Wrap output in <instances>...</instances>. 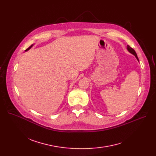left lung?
I'll use <instances>...</instances> for the list:
<instances>
[{
	"mask_svg": "<svg viewBox=\"0 0 156 156\" xmlns=\"http://www.w3.org/2000/svg\"><path fill=\"white\" fill-rule=\"evenodd\" d=\"M127 49H128V51L130 52V53H131L132 54H133L134 55L135 57H136V58H137V60L139 61V60H138V57H137V54H136V52H135V51L133 49V48H131L129 46H127Z\"/></svg>",
	"mask_w": 156,
	"mask_h": 156,
	"instance_id": "8db88e82",
	"label": "left lung"
}]
</instances>
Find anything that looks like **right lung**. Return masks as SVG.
<instances>
[{
	"mask_svg": "<svg viewBox=\"0 0 156 156\" xmlns=\"http://www.w3.org/2000/svg\"><path fill=\"white\" fill-rule=\"evenodd\" d=\"M31 47H32V45H31L30 47H29V48H28L27 49H26V51H28V50H29V49H30Z\"/></svg>",
	"mask_w": 156,
	"mask_h": 156,
	"instance_id": "obj_1",
	"label": "right lung"
}]
</instances>
